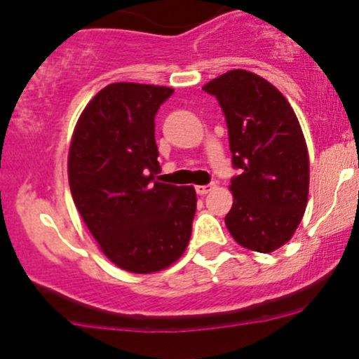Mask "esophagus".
I'll list each match as a JSON object with an SVG mask.
<instances>
[{
	"mask_svg": "<svg viewBox=\"0 0 359 359\" xmlns=\"http://www.w3.org/2000/svg\"><path fill=\"white\" fill-rule=\"evenodd\" d=\"M213 189H215V184H206V186H198L196 193L200 194V196H205V194H208L210 191Z\"/></svg>",
	"mask_w": 359,
	"mask_h": 359,
	"instance_id": "obj_1",
	"label": "esophagus"
}]
</instances>
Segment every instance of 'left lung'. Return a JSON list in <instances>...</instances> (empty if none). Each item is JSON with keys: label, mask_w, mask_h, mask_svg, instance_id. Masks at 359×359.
<instances>
[{"label": "left lung", "mask_w": 359, "mask_h": 359, "mask_svg": "<svg viewBox=\"0 0 359 359\" xmlns=\"http://www.w3.org/2000/svg\"><path fill=\"white\" fill-rule=\"evenodd\" d=\"M222 107L234 168V203L226 226L241 247L269 253L302 220L309 194V156L283 93L253 72L233 69L203 86Z\"/></svg>", "instance_id": "obj_1"}]
</instances>
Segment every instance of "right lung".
<instances>
[{"label":"right lung","instance_id":"1","mask_svg":"<svg viewBox=\"0 0 359 359\" xmlns=\"http://www.w3.org/2000/svg\"><path fill=\"white\" fill-rule=\"evenodd\" d=\"M172 93L168 86L107 85L81 112L69 147L76 208L104 255L130 273L168 267L193 231L194 187L154 182V116Z\"/></svg>","mask_w":359,"mask_h":359}]
</instances>
